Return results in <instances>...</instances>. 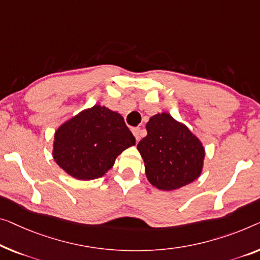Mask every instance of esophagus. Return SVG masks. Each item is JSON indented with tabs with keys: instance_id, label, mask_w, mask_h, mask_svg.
<instances>
[{
	"instance_id": "obj_1",
	"label": "esophagus",
	"mask_w": 260,
	"mask_h": 260,
	"mask_svg": "<svg viewBox=\"0 0 260 260\" xmlns=\"http://www.w3.org/2000/svg\"><path fill=\"white\" fill-rule=\"evenodd\" d=\"M132 132H133V134H134L135 139H137L138 141L140 140V138H141V129L139 128V127H135V128L132 129Z\"/></svg>"
}]
</instances>
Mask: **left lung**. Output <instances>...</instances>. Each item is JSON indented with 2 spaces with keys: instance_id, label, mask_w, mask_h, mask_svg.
I'll list each match as a JSON object with an SVG mask.
<instances>
[{
  "instance_id": "obj_1",
  "label": "left lung",
  "mask_w": 260,
  "mask_h": 260,
  "mask_svg": "<svg viewBox=\"0 0 260 260\" xmlns=\"http://www.w3.org/2000/svg\"><path fill=\"white\" fill-rule=\"evenodd\" d=\"M138 143L148 181L160 190H175L191 183L203 167L202 143L168 113L156 114L146 125Z\"/></svg>"
}]
</instances>
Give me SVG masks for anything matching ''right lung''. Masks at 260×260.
I'll list each match as a JSON object with an SVG mask.
<instances>
[{
  "mask_svg": "<svg viewBox=\"0 0 260 260\" xmlns=\"http://www.w3.org/2000/svg\"><path fill=\"white\" fill-rule=\"evenodd\" d=\"M133 145L135 138L121 115L95 105L57 129L53 158L69 175L93 180L105 175L118 155Z\"/></svg>",
  "mask_w": 260,
  "mask_h": 260,
  "instance_id": "obj_1",
  "label": "right lung"
}]
</instances>
